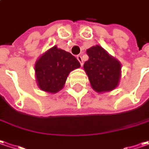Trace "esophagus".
Instances as JSON below:
<instances>
[{
	"label": "esophagus",
	"instance_id": "1",
	"mask_svg": "<svg viewBox=\"0 0 149 149\" xmlns=\"http://www.w3.org/2000/svg\"><path fill=\"white\" fill-rule=\"evenodd\" d=\"M77 59L78 60V62H80L81 66H82V65H83V62H82V58H81V56H77Z\"/></svg>",
	"mask_w": 149,
	"mask_h": 149
}]
</instances>
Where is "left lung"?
<instances>
[{
  "label": "left lung",
  "mask_w": 149,
  "mask_h": 149,
  "mask_svg": "<svg viewBox=\"0 0 149 149\" xmlns=\"http://www.w3.org/2000/svg\"><path fill=\"white\" fill-rule=\"evenodd\" d=\"M89 59L83 65L91 87L98 93L114 90L121 78L122 65L101 46L96 45L87 50Z\"/></svg>",
  "instance_id": "1"
}]
</instances>
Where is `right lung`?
<instances>
[{"label":"right lung","mask_w":149,"mask_h":149,"mask_svg":"<svg viewBox=\"0 0 149 149\" xmlns=\"http://www.w3.org/2000/svg\"><path fill=\"white\" fill-rule=\"evenodd\" d=\"M80 67V62L70 52L54 46L35 63L37 86L46 93H56L63 88L69 73Z\"/></svg>","instance_id":"1"}]
</instances>
